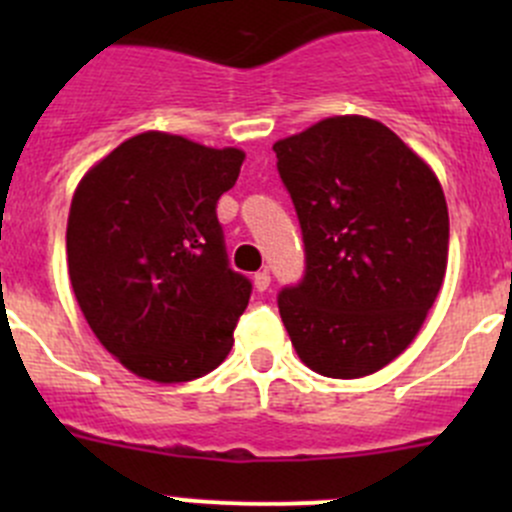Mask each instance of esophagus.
<instances>
[{"label":"esophagus","instance_id":"obj_1","mask_svg":"<svg viewBox=\"0 0 512 512\" xmlns=\"http://www.w3.org/2000/svg\"><path fill=\"white\" fill-rule=\"evenodd\" d=\"M252 280H255V289L257 292H267V289H270V272L267 270H260V272H255V277H252Z\"/></svg>","mask_w":512,"mask_h":512}]
</instances>
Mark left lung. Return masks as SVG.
<instances>
[{
    "label": "left lung",
    "instance_id": "left-lung-1",
    "mask_svg": "<svg viewBox=\"0 0 512 512\" xmlns=\"http://www.w3.org/2000/svg\"><path fill=\"white\" fill-rule=\"evenodd\" d=\"M304 275L277 294L299 359L359 379L396 359L443 285L448 208L433 170L379 121L334 116L277 141Z\"/></svg>",
    "mask_w": 512,
    "mask_h": 512
}]
</instances>
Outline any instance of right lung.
<instances>
[{
    "instance_id": "add662e5",
    "label": "right lung",
    "mask_w": 512,
    "mask_h": 512,
    "mask_svg": "<svg viewBox=\"0 0 512 512\" xmlns=\"http://www.w3.org/2000/svg\"><path fill=\"white\" fill-rule=\"evenodd\" d=\"M245 153L148 131L76 188L66 257L98 342L158 384L210 374L230 354L252 282L227 260L218 200Z\"/></svg>"
}]
</instances>
